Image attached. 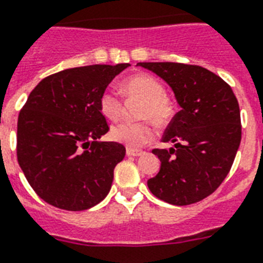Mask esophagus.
<instances>
[{
  "label": "esophagus",
  "instance_id": "1",
  "mask_svg": "<svg viewBox=\"0 0 263 263\" xmlns=\"http://www.w3.org/2000/svg\"><path fill=\"white\" fill-rule=\"evenodd\" d=\"M144 154L143 149H138V148H132V147H127V155L128 156H140Z\"/></svg>",
  "mask_w": 263,
  "mask_h": 263
}]
</instances>
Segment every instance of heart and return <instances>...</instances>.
I'll use <instances>...</instances> for the list:
<instances>
[{"label":"heart","mask_w":263,"mask_h":263,"mask_svg":"<svg viewBox=\"0 0 263 263\" xmlns=\"http://www.w3.org/2000/svg\"><path fill=\"white\" fill-rule=\"evenodd\" d=\"M121 89L128 100H140L136 108L138 121H120L111 127L109 135L115 142L129 147H139L154 138L151 120L159 127L170 124L175 116V105L167 96L160 80L149 74H135L123 81ZM100 112L107 119L116 120L124 111V104L116 92L105 89L99 99Z\"/></svg>","instance_id":"b5f03b06"}]
</instances>
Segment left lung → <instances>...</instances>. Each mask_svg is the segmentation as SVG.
I'll return each mask as SVG.
<instances>
[{"mask_svg":"<svg viewBox=\"0 0 263 263\" xmlns=\"http://www.w3.org/2000/svg\"><path fill=\"white\" fill-rule=\"evenodd\" d=\"M138 65L162 77L182 107L163 135L175 147L152 149L162 165L147 182L149 191L176 206L200 202L220 186L237 155L242 138L237 98L226 81L199 65Z\"/></svg>","mask_w":263,"mask_h":263,"instance_id":"obj_1","label":"left lung"}]
</instances>
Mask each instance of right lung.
Masks as SVG:
<instances>
[{
  "label": "right lung",
  "mask_w": 263,
  "mask_h": 263,
  "mask_svg": "<svg viewBox=\"0 0 263 263\" xmlns=\"http://www.w3.org/2000/svg\"><path fill=\"white\" fill-rule=\"evenodd\" d=\"M129 67L88 65L45 77L17 121V159L34 193L50 206L83 211L104 199L125 155L120 143L98 142L109 131L99 99Z\"/></svg>",
  "instance_id": "right-lung-1"
}]
</instances>
